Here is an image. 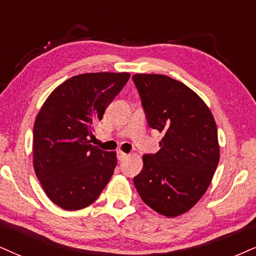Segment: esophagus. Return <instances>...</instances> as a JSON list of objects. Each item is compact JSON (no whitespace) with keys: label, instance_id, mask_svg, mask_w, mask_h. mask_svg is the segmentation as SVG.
I'll return each mask as SVG.
<instances>
[{"label":"esophagus","instance_id":"obj_1","mask_svg":"<svg viewBox=\"0 0 256 256\" xmlns=\"http://www.w3.org/2000/svg\"><path fill=\"white\" fill-rule=\"evenodd\" d=\"M117 157H118L119 160H125L126 157H128V154H125V152H122V151H118L117 152Z\"/></svg>","mask_w":256,"mask_h":256}]
</instances>
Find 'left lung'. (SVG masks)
<instances>
[{
  "instance_id": "left-lung-1",
  "label": "left lung",
  "mask_w": 256,
  "mask_h": 256,
  "mask_svg": "<svg viewBox=\"0 0 256 256\" xmlns=\"http://www.w3.org/2000/svg\"><path fill=\"white\" fill-rule=\"evenodd\" d=\"M150 128L164 134L134 178L139 196L166 218L189 212L204 195L220 160L218 128L202 98L163 74H134Z\"/></svg>"
}]
</instances>
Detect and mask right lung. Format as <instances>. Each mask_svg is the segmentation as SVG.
<instances>
[{"mask_svg":"<svg viewBox=\"0 0 256 256\" xmlns=\"http://www.w3.org/2000/svg\"><path fill=\"white\" fill-rule=\"evenodd\" d=\"M128 78L126 72L79 74L41 106L33 130V166L48 198L60 208H86L111 180L117 154L93 146L88 137Z\"/></svg>","mask_w":256,"mask_h":256,"instance_id":"obj_1","label":"right lung"}]
</instances>
